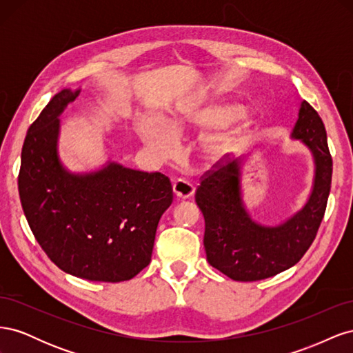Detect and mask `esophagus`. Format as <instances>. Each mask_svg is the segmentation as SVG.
Listing matches in <instances>:
<instances>
[{"label":"esophagus","mask_w":353,"mask_h":353,"mask_svg":"<svg viewBox=\"0 0 353 353\" xmlns=\"http://www.w3.org/2000/svg\"><path fill=\"white\" fill-rule=\"evenodd\" d=\"M174 193L178 199H190L194 194V187L185 179H176L174 183Z\"/></svg>","instance_id":"1"}]
</instances>
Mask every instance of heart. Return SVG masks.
I'll return each mask as SVG.
<instances>
[{
	"label": "heart",
	"mask_w": 353,
	"mask_h": 353,
	"mask_svg": "<svg viewBox=\"0 0 353 353\" xmlns=\"http://www.w3.org/2000/svg\"><path fill=\"white\" fill-rule=\"evenodd\" d=\"M230 125L225 130L208 135L200 143V152L206 160L216 162L236 148L249 137L254 125V112L243 110V105L234 100L212 99L205 103L170 117L165 123L153 119H141L137 123V132L145 148L157 159H168L175 150V138L190 128H212Z\"/></svg>",
	"instance_id": "obj_1"
}]
</instances>
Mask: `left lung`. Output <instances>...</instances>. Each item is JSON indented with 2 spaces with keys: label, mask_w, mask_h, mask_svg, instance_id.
<instances>
[{
  "label": "left lung",
  "mask_w": 353,
  "mask_h": 353,
  "mask_svg": "<svg viewBox=\"0 0 353 353\" xmlns=\"http://www.w3.org/2000/svg\"><path fill=\"white\" fill-rule=\"evenodd\" d=\"M293 140H301L315 163L311 196L305 206L280 225L254 222L241 199L240 165L243 159L216 163L201 178L196 203L205 216L208 262L236 281L265 280L292 268L315 240L324 218L333 174L323 119L307 101H302Z\"/></svg>",
  "instance_id": "1"
}]
</instances>
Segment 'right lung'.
Returning a JSON list of instances; mask_svg holds the SVG:
<instances>
[{"instance_id":"obj_1","label":"right lung","mask_w":353,"mask_h":353,"mask_svg":"<svg viewBox=\"0 0 353 353\" xmlns=\"http://www.w3.org/2000/svg\"><path fill=\"white\" fill-rule=\"evenodd\" d=\"M81 90H61L29 126L19 194L39 245L61 271L90 281L131 280L152 261L157 223L174 199L160 172L110 162L73 174L57 153L59 116Z\"/></svg>"}]
</instances>
